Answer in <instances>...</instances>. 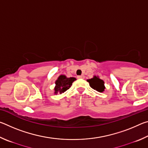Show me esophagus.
<instances>
[{
  "label": "esophagus",
  "mask_w": 148,
  "mask_h": 148,
  "mask_svg": "<svg viewBox=\"0 0 148 148\" xmlns=\"http://www.w3.org/2000/svg\"><path fill=\"white\" fill-rule=\"evenodd\" d=\"M84 77H85L84 75H81V76H77V78L78 79H84Z\"/></svg>",
  "instance_id": "34e87169"
}]
</instances>
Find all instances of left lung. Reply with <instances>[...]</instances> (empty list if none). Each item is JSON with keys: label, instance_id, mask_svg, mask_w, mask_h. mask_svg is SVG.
<instances>
[{"label": "left lung", "instance_id": "8db88e82", "mask_svg": "<svg viewBox=\"0 0 148 148\" xmlns=\"http://www.w3.org/2000/svg\"><path fill=\"white\" fill-rule=\"evenodd\" d=\"M87 81L89 82V86L92 89L98 92H104V89L106 88L104 86V82L101 78H99L98 76H94L92 78L87 79Z\"/></svg>", "mask_w": 148, "mask_h": 148}]
</instances>
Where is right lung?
Segmentation results:
<instances>
[{"mask_svg":"<svg viewBox=\"0 0 148 148\" xmlns=\"http://www.w3.org/2000/svg\"><path fill=\"white\" fill-rule=\"evenodd\" d=\"M76 80L74 77H68L65 75H60L56 81V86L54 87V94L60 95L67 91L71 87L72 83Z\"/></svg>","mask_w":148,"mask_h":148,"instance_id":"add662e5","label":"right lung"}]
</instances>
